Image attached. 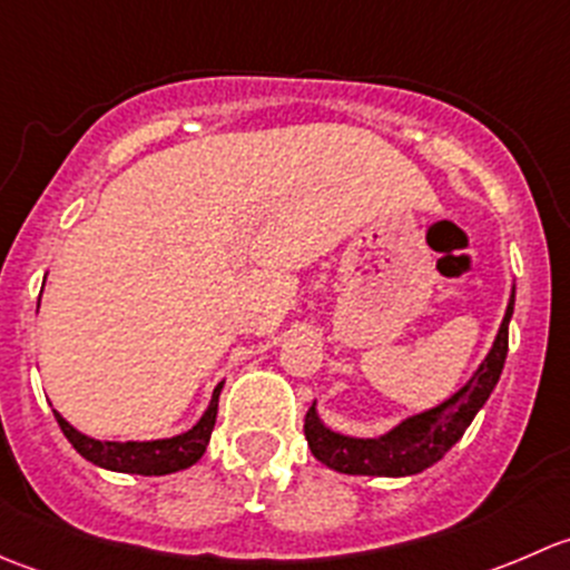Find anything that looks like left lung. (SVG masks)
<instances>
[{
	"label": "left lung",
	"instance_id": "1",
	"mask_svg": "<svg viewBox=\"0 0 570 570\" xmlns=\"http://www.w3.org/2000/svg\"><path fill=\"white\" fill-rule=\"evenodd\" d=\"M513 303L515 297H510L508 314H504L502 327H499L497 342H493L491 353L480 364L476 375L455 396L441 402L433 411L405 419L402 424H396L392 433L381 435V439L338 435L320 422L314 405L308 407L303 433H306L308 446H312V455L320 463H325L327 469L342 471V474L370 476H407L439 463L444 452H450L461 441L471 419L476 416V411L485 405V400L497 389L504 358H508V325L510 317H513Z\"/></svg>",
	"mask_w": 570,
	"mask_h": 570
}]
</instances>
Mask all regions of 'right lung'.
<instances>
[{
	"instance_id": "obj_1",
	"label": "right lung",
	"mask_w": 570,
	"mask_h": 570,
	"mask_svg": "<svg viewBox=\"0 0 570 570\" xmlns=\"http://www.w3.org/2000/svg\"><path fill=\"white\" fill-rule=\"evenodd\" d=\"M220 386L212 394L209 407L187 433L174 435V439L163 441H96L73 430L60 413L55 411L57 424H60L62 435L73 444V450L85 458V461L101 465L109 471H126V474H142V476H159L170 474V471H181L187 465L198 463L200 455L206 452V444L212 439L217 419V400H220Z\"/></svg>"
}]
</instances>
